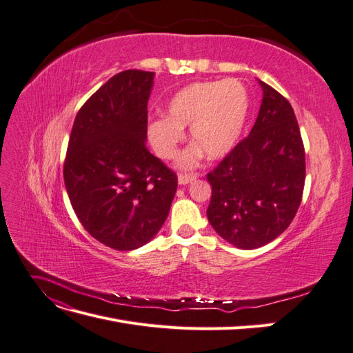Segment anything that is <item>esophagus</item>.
<instances>
[{
  "instance_id": "1",
  "label": "esophagus",
  "mask_w": 353,
  "mask_h": 353,
  "mask_svg": "<svg viewBox=\"0 0 353 353\" xmlns=\"http://www.w3.org/2000/svg\"><path fill=\"white\" fill-rule=\"evenodd\" d=\"M197 176H199L197 174H179L178 175V184L185 185V184L191 183V181H194Z\"/></svg>"
}]
</instances>
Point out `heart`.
<instances>
[{
    "mask_svg": "<svg viewBox=\"0 0 353 353\" xmlns=\"http://www.w3.org/2000/svg\"><path fill=\"white\" fill-rule=\"evenodd\" d=\"M249 92L239 79L196 82L178 91L166 108V119L148 126V138L159 157L176 156L184 140L183 128L191 126L190 147L181 156V168H193L203 156L223 157L236 145L249 114Z\"/></svg>",
    "mask_w": 353,
    "mask_h": 353,
    "instance_id": "b5f03b06",
    "label": "heart"
}]
</instances>
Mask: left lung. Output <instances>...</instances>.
<instances>
[{
  "label": "left lung",
  "instance_id": "8db88e82",
  "mask_svg": "<svg viewBox=\"0 0 353 353\" xmlns=\"http://www.w3.org/2000/svg\"><path fill=\"white\" fill-rule=\"evenodd\" d=\"M263 99L250 134L208 174V219L239 249H258L290 225L305 187V147L292 104L259 81Z\"/></svg>",
  "mask_w": 353,
  "mask_h": 353
}]
</instances>
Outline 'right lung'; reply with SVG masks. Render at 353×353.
<instances>
[{"label": "right lung", "mask_w": 353, "mask_h": 353, "mask_svg": "<svg viewBox=\"0 0 353 353\" xmlns=\"http://www.w3.org/2000/svg\"><path fill=\"white\" fill-rule=\"evenodd\" d=\"M154 72L123 70L95 91L72 126L63 178L82 227L114 250L162 228L178 178L145 147Z\"/></svg>", "instance_id": "obj_1"}]
</instances>
